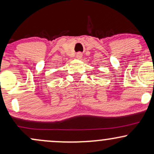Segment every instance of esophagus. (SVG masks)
Instances as JSON below:
<instances>
[{
  "instance_id": "1",
  "label": "esophagus",
  "mask_w": 154,
  "mask_h": 154,
  "mask_svg": "<svg viewBox=\"0 0 154 154\" xmlns=\"http://www.w3.org/2000/svg\"><path fill=\"white\" fill-rule=\"evenodd\" d=\"M76 56H77V59H81V58H82V54L81 52H78L77 54V55H76Z\"/></svg>"
}]
</instances>
